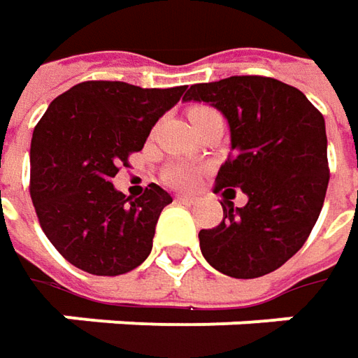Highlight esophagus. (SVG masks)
Masks as SVG:
<instances>
[{"instance_id": "1", "label": "esophagus", "mask_w": 358, "mask_h": 358, "mask_svg": "<svg viewBox=\"0 0 358 358\" xmlns=\"http://www.w3.org/2000/svg\"><path fill=\"white\" fill-rule=\"evenodd\" d=\"M175 201L181 203V205H195V197H187V195H177Z\"/></svg>"}]
</instances>
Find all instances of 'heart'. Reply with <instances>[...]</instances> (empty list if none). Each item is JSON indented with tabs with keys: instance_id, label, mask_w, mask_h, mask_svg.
<instances>
[{
	"instance_id": "1",
	"label": "heart",
	"mask_w": 358,
	"mask_h": 358,
	"mask_svg": "<svg viewBox=\"0 0 358 358\" xmlns=\"http://www.w3.org/2000/svg\"><path fill=\"white\" fill-rule=\"evenodd\" d=\"M209 113H215V111L209 109V107H197V109L191 111V121H197V119L205 117ZM163 179L171 187H177V189H191L197 183V169H193L187 163H171L163 171Z\"/></svg>"
}]
</instances>
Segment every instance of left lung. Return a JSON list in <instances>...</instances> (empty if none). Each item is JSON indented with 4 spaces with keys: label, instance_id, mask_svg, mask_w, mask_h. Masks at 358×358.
Segmentation results:
<instances>
[{
    "label": "left lung",
    "instance_id": "left-lung-1",
    "mask_svg": "<svg viewBox=\"0 0 358 358\" xmlns=\"http://www.w3.org/2000/svg\"><path fill=\"white\" fill-rule=\"evenodd\" d=\"M183 99L213 105L229 121L233 151L215 193L237 187L249 197L233 207L223 193V221L201 229V253L235 279L273 273L305 245L323 209L329 161L321 111L303 91L261 76L197 83Z\"/></svg>",
    "mask_w": 358,
    "mask_h": 358
}]
</instances>
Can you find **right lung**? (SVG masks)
I'll use <instances>...</instances> for the list:
<instances>
[{
	"label": "right lung",
	"instance_id": "add662e5",
	"mask_svg": "<svg viewBox=\"0 0 358 358\" xmlns=\"http://www.w3.org/2000/svg\"><path fill=\"white\" fill-rule=\"evenodd\" d=\"M183 93L185 85L83 81L49 103L31 137L29 193L43 233L71 265L115 277L149 257L171 195L151 183L131 199L111 179Z\"/></svg>",
	"mask_w": 358,
	"mask_h": 358
}]
</instances>
